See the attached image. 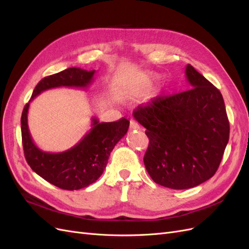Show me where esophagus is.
Segmentation results:
<instances>
[{"instance_id": "1", "label": "esophagus", "mask_w": 249, "mask_h": 249, "mask_svg": "<svg viewBox=\"0 0 249 249\" xmlns=\"http://www.w3.org/2000/svg\"><path fill=\"white\" fill-rule=\"evenodd\" d=\"M129 128L131 130H138L140 129V124L137 122V121L134 120H130V123H129Z\"/></svg>"}]
</instances>
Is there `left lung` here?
Segmentation results:
<instances>
[{"mask_svg": "<svg viewBox=\"0 0 249 249\" xmlns=\"http://www.w3.org/2000/svg\"><path fill=\"white\" fill-rule=\"evenodd\" d=\"M186 77L189 89L156 97L132 112L147 129V172L154 182L174 190L194 188L214 176L230 138L219 89L191 65Z\"/></svg>", "mask_w": 249, "mask_h": 249, "instance_id": "1", "label": "left lung"}]
</instances>
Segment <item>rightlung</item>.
Masks as SVG:
<instances>
[{"label": "right lung", "mask_w": 249, "mask_h": 249, "mask_svg": "<svg viewBox=\"0 0 249 249\" xmlns=\"http://www.w3.org/2000/svg\"><path fill=\"white\" fill-rule=\"evenodd\" d=\"M95 73V70L70 68L45 77L35 87L20 118L24 153L28 165L45 180L63 190L85 188L102 175L113 147L127 133L129 121L122 118L117 122L100 123L93 118V127L79 143L66 151L50 153L42 151L34 144L28 127V109L33 99L47 89L61 87L88 88L94 80Z\"/></svg>", "instance_id": "1"}]
</instances>
